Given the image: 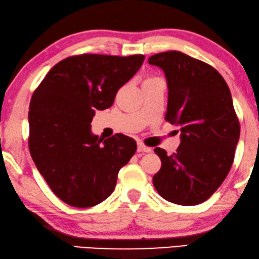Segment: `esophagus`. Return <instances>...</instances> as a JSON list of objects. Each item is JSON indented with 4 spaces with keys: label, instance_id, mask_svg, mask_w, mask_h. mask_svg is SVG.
<instances>
[{
    "label": "esophagus",
    "instance_id": "34e87169",
    "mask_svg": "<svg viewBox=\"0 0 259 259\" xmlns=\"http://www.w3.org/2000/svg\"><path fill=\"white\" fill-rule=\"evenodd\" d=\"M137 151L138 152H150L151 151V148L149 147H145L143 143H138L137 145Z\"/></svg>",
    "mask_w": 259,
    "mask_h": 259
}]
</instances>
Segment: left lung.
Masks as SVG:
<instances>
[{
    "label": "left lung",
    "instance_id": "left-lung-1",
    "mask_svg": "<svg viewBox=\"0 0 259 259\" xmlns=\"http://www.w3.org/2000/svg\"><path fill=\"white\" fill-rule=\"evenodd\" d=\"M165 74V119L181 126L177 152H155L162 161L152 178L159 195L180 205L203 203L221 187L234 163L239 122L230 89L216 69L181 52L152 55Z\"/></svg>",
    "mask_w": 259,
    "mask_h": 259
}]
</instances>
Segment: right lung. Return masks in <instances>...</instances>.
<instances>
[{"instance_id":"1","label":"right lung","mask_w":259,"mask_h":259,"mask_svg":"<svg viewBox=\"0 0 259 259\" xmlns=\"http://www.w3.org/2000/svg\"><path fill=\"white\" fill-rule=\"evenodd\" d=\"M144 55L83 54L58 62L32 94L29 150L54 194L76 207L97 205L112 194L119 169L137 145L123 134L107 140L92 133L96 110L114 103Z\"/></svg>"}]
</instances>
